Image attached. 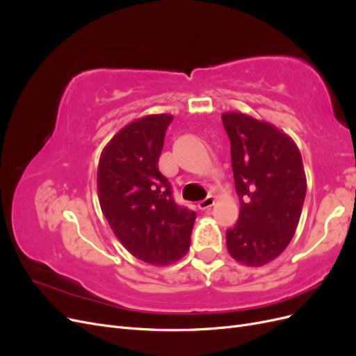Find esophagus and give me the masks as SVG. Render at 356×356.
Returning <instances> with one entry per match:
<instances>
[{
  "label": "esophagus",
  "mask_w": 356,
  "mask_h": 356,
  "mask_svg": "<svg viewBox=\"0 0 356 356\" xmlns=\"http://www.w3.org/2000/svg\"><path fill=\"white\" fill-rule=\"evenodd\" d=\"M213 203H215L213 196H207L203 200H200V202L197 203V207H199V209L204 211V209H209Z\"/></svg>",
  "instance_id": "1"
}]
</instances>
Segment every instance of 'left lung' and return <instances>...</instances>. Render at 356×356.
I'll list each match as a JSON object with an SVG mask.
<instances>
[{
    "instance_id": "1",
    "label": "left lung",
    "mask_w": 356,
    "mask_h": 356,
    "mask_svg": "<svg viewBox=\"0 0 356 356\" xmlns=\"http://www.w3.org/2000/svg\"><path fill=\"white\" fill-rule=\"evenodd\" d=\"M230 139L232 168L241 212L225 233L230 255L263 266L293 239L306 197L303 160L286 134L242 113L221 115Z\"/></svg>"
}]
</instances>
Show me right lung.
Returning <instances> with one entry per match:
<instances>
[{"label": "right lung", "instance_id": "obj_1", "mask_svg": "<svg viewBox=\"0 0 356 356\" xmlns=\"http://www.w3.org/2000/svg\"><path fill=\"white\" fill-rule=\"evenodd\" d=\"M172 118L154 114L129 123L104 148L98 166L99 204L111 230L134 257L154 266L187 254L196 220L159 170Z\"/></svg>", "mask_w": 356, "mask_h": 356}]
</instances>
